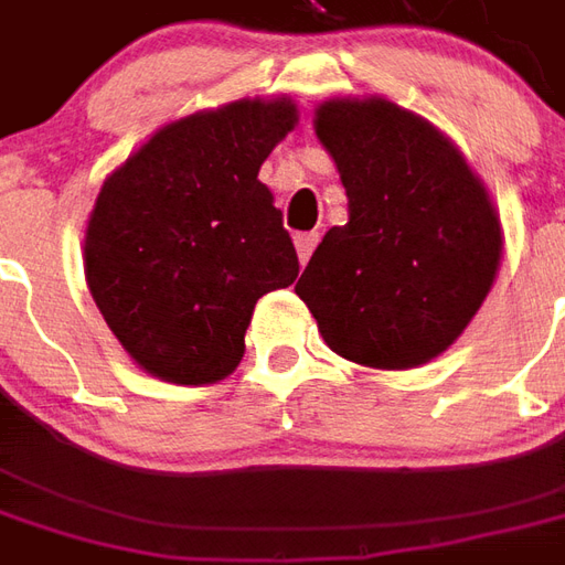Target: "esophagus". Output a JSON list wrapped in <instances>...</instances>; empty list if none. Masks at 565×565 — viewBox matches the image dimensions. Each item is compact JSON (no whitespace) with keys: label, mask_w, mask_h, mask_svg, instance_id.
<instances>
[{"label":"esophagus","mask_w":565,"mask_h":565,"mask_svg":"<svg viewBox=\"0 0 565 565\" xmlns=\"http://www.w3.org/2000/svg\"><path fill=\"white\" fill-rule=\"evenodd\" d=\"M320 242V233H299L296 235V254H299V263L306 266L311 254H315V247Z\"/></svg>","instance_id":"1"}]
</instances>
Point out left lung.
<instances>
[{
    "mask_svg": "<svg viewBox=\"0 0 565 565\" xmlns=\"http://www.w3.org/2000/svg\"><path fill=\"white\" fill-rule=\"evenodd\" d=\"M315 132L342 178L348 223L323 235L296 296L344 360L424 366L460 339L497 281V205L441 129L384 96L320 103Z\"/></svg>",
    "mask_w": 565,
    "mask_h": 565,
    "instance_id": "left-lung-1",
    "label": "left lung"
}]
</instances>
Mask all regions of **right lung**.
Segmentation results:
<instances>
[{"instance_id":"1","label":"right lung","mask_w":565,"mask_h":565,"mask_svg":"<svg viewBox=\"0 0 565 565\" xmlns=\"http://www.w3.org/2000/svg\"><path fill=\"white\" fill-rule=\"evenodd\" d=\"M299 124L290 96L235 99L160 127L103 181L84 278L132 363L214 384L245 356L259 296L299 275L259 166Z\"/></svg>"}]
</instances>
